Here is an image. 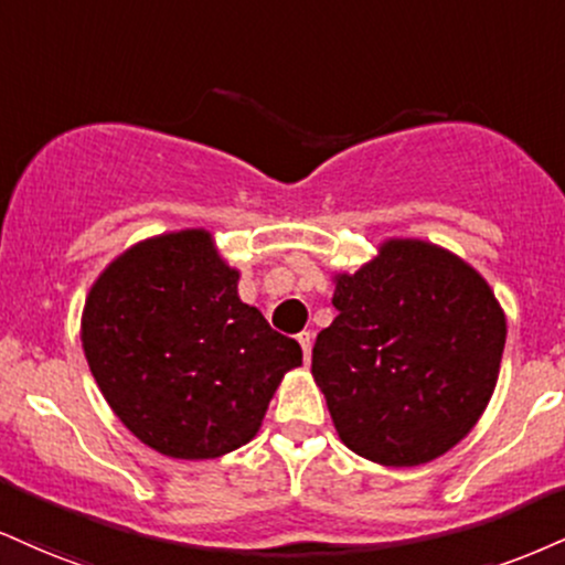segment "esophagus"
Wrapping results in <instances>:
<instances>
[{"label":"esophagus","instance_id":"34e87169","mask_svg":"<svg viewBox=\"0 0 565 565\" xmlns=\"http://www.w3.org/2000/svg\"><path fill=\"white\" fill-rule=\"evenodd\" d=\"M297 342H300V348L305 352V363H310V350H312V334H310V331H300V334H297Z\"/></svg>","mask_w":565,"mask_h":565}]
</instances>
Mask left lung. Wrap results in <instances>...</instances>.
Returning a JSON list of instances; mask_svg holds the SVG:
<instances>
[{
    "instance_id": "left-lung-1",
    "label": "left lung",
    "mask_w": 565,
    "mask_h": 565,
    "mask_svg": "<svg viewBox=\"0 0 565 565\" xmlns=\"http://www.w3.org/2000/svg\"><path fill=\"white\" fill-rule=\"evenodd\" d=\"M337 318L312 376L352 452L384 466L439 458L473 429L498 384L505 316L471 265L394 239L337 276Z\"/></svg>"
}]
</instances>
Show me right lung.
Instances as JSON below:
<instances>
[{
  "label": "right lung",
  "instance_id": "add662e5",
  "mask_svg": "<svg viewBox=\"0 0 565 565\" xmlns=\"http://www.w3.org/2000/svg\"><path fill=\"white\" fill-rule=\"evenodd\" d=\"M236 281L207 231L192 228L128 249L88 291V369L152 450L205 460L247 445L302 363L300 344L244 305Z\"/></svg>",
  "mask_w": 565,
  "mask_h": 565
}]
</instances>
